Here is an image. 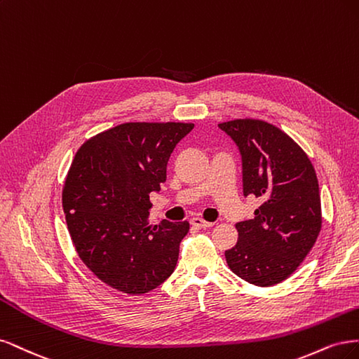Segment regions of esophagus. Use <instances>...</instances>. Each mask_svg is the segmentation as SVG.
<instances>
[{"mask_svg":"<svg viewBox=\"0 0 359 359\" xmlns=\"http://www.w3.org/2000/svg\"><path fill=\"white\" fill-rule=\"evenodd\" d=\"M191 225L195 228H209L213 225V222H207L203 217H192L191 219Z\"/></svg>","mask_w":359,"mask_h":359,"instance_id":"obj_1","label":"esophagus"}]
</instances>
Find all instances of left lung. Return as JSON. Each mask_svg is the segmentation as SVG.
I'll list each match as a JSON object with an SVG mask.
<instances>
[{"mask_svg":"<svg viewBox=\"0 0 359 359\" xmlns=\"http://www.w3.org/2000/svg\"><path fill=\"white\" fill-rule=\"evenodd\" d=\"M240 149L243 194L262 203L255 217L236 224L238 240L225 250L228 267L252 285L287 279L313 248L322 226L319 184L304 150L261 119L219 123Z\"/></svg>","mask_w":359,"mask_h":359,"instance_id":"left-lung-1","label":"left lung"}]
</instances>
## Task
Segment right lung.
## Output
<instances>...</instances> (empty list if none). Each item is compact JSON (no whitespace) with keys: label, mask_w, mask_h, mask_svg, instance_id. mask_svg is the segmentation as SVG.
<instances>
[{"label":"right lung","mask_w":359,"mask_h":359,"mask_svg":"<svg viewBox=\"0 0 359 359\" xmlns=\"http://www.w3.org/2000/svg\"><path fill=\"white\" fill-rule=\"evenodd\" d=\"M194 123L126 122L86 140L62 188L68 233L79 258L107 286L142 295L176 269L189 222L149 224V194Z\"/></svg>","instance_id":"obj_1"}]
</instances>
